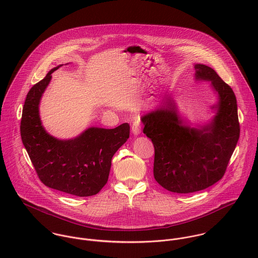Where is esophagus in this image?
<instances>
[{"instance_id":"obj_1","label":"esophagus","mask_w":258,"mask_h":258,"mask_svg":"<svg viewBox=\"0 0 258 258\" xmlns=\"http://www.w3.org/2000/svg\"><path fill=\"white\" fill-rule=\"evenodd\" d=\"M132 132L135 136H138L141 133V124L139 121H135L132 124Z\"/></svg>"}]
</instances>
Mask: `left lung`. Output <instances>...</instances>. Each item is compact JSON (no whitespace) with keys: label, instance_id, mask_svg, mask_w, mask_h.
Here are the masks:
<instances>
[{"label":"left lung","instance_id":"8db88e82","mask_svg":"<svg viewBox=\"0 0 258 258\" xmlns=\"http://www.w3.org/2000/svg\"><path fill=\"white\" fill-rule=\"evenodd\" d=\"M196 81L211 82L218 100L215 115L204 124L182 117L172 99L166 107L141 117L143 132L155 148L154 178L178 194L205 189L220 181L239 138L235 95L210 67L196 63Z\"/></svg>","mask_w":258,"mask_h":258}]
</instances>
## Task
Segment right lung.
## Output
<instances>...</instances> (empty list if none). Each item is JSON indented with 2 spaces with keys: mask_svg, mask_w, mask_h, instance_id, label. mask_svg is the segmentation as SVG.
<instances>
[{
  "mask_svg": "<svg viewBox=\"0 0 258 258\" xmlns=\"http://www.w3.org/2000/svg\"><path fill=\"white\" fill-rule=\"evenodd\" d=\"M46 76L29 91L21 121V136L39 180L46 186L77 197L94 196L106 184L111 160L129 138L130 126L89 127L72 139L51 136L39 116V102L51 80Z\"/></svg>",
  "mask_w": 258,
  "mask_h": 258,
  "instance_id": "1",
  "label": "right lung"
}]
</instances>
